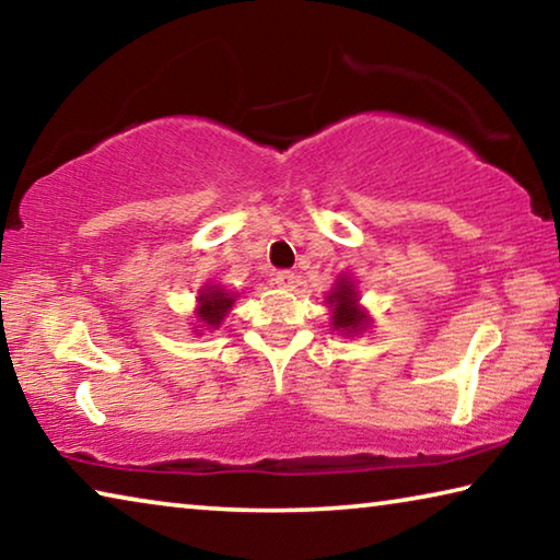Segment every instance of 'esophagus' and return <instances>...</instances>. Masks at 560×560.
<instances>
[{
    "label": "esophagus",
    "instance_id": "obj_1",
    "mask_svg": "<svg viewBox=\"0 0 560 560\" xmlns=\"http://www.w3.org/2000/svg\"><path fill=\"white\" fill-rule=\"evenodd\" d=\"M273 281H277V287H281V289H291L294 287V271H277Z\"/></svg>",
    "mask_w": 560,
    "mask_h": 560
}]
</instances>
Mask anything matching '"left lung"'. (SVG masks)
Here are the masks:
<instances>
[{"label":"left lung","instance_id":"8db88e82","mask_svg":"<svg viewBox=\"0 0 560 560\" xmlns=\"http://www.w3.org/2000/svg\"><path fill=\"white\" fill-rule=\"evenodd\" d=\"M326 304L334 306L331 326L343 334H359L369 326V314L359 306V291L351 279L341 277L336 281L331 294L326 296Z\"/></svg>","mask_w":560,"mask_h":560}]
</instances>
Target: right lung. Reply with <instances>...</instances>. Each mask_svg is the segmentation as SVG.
<instances>
[{
	"instance_id": "1",
	"label": "right lung",
	"mask_w": 560,
	"mask_h": 560,
	"mask_svg": "<svg viewBox=\"0 0 560 560\" xmlns=\"http://www.w3.org/2000/svg\"><path fill=\"white\" fill-rule=\"evenodd\" d=\"M199 306H197V318H199V328L207 326V328H219L221 322H224V316L232 312L236 296L234 294H226L221 287H203L201 294L197 296Z\"/></svg>"
}]
</instances>
